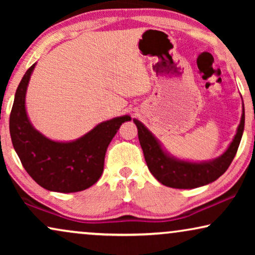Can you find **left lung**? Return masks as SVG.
<instances>
[{
    "instance_id": "left-lung-1",
    "label": "left lung",
    "mask_w": 255,
    "mask_h": 255,
    "mask_svg": "<svg viewBox=\"0 0 255 255\" xmlns=\"http://www.w3.org/2000/svg\"><path fill=\"white\" fill-rule=\"evenodd\" d=\"M138 128V138L144 152L145 161L152 175L163 186L177 189H193L214 182L226 172L231 165L245 128V109L243 104V114L237 128L235 138L229 147L218 158L207 161H189L179 159L162 147L159 139L141 123L133 120Z\"/></svg>"
}]
</instances>
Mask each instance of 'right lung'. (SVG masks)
Instances as JSON below:
<instances>
[{
  "instance_id": "add662e5",
  "label": "right lung",
  "mask_w": 255,
  "mask_h": 255,
  "mask_svg": "<svg viewBox=\"0 0 255 255\" xmlns=\"http://www.w3.org/2000/svg\"><path fill=\"white\" fill-rule=\"evenodd\" d=\"M34 67L36 64L27 69L15 94L9 121L13 148L40 187L55 193L85 190L102 175L108 146L131 117L124 115L102 122L75 140H52L33 127L26 113V90Z\"/></svg>"
}]
</instances>
